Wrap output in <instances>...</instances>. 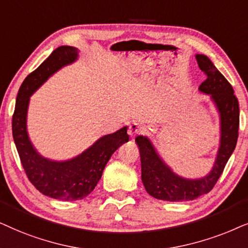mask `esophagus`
I'll return each instance as SVG.
<instances>
[{"label": "esophagus", "mask_w": 248, "mask_h": 248, "mask_svg": "<svg viewBox=\"0 0 248 248\" xmlns=\"http://www.w3.org/2000/svg\"><path fill=\"white\" fill-rule=\"evenodd\" d=\"M141 131H143V127L140 126L138 124H135V122L134 124H131L129 128H128V134H129L131 137H135L136 135L140 134Z\"/></svg>", "instance_id": "34e87169"}]
</instances>
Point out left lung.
Instances as JSON below:
<instances>
[{
    "instance_id": "1",
    "label": "left lung",
    "mask_w": 248,
    "mask_h": 248,
    "mask_svg": "<svg viewBox=\"0 0 248 248\" xmlns=\"http://www.w3.org/2000/svg\"><path fill=\"white\" fill-rule=\"evenodd\" d=\"M201 70L206 79L199 91L210 95L220 117V143L212 169L206 176L188 179L174 173L160 156L150 138L136 137L141 162V181L145 189L154 199L183 202L193 201L207 194L219 179L237 144L239 128V105L233 94L232 86L217 70L206 55L196 54Z\"/></svg>"
}]
</instances>
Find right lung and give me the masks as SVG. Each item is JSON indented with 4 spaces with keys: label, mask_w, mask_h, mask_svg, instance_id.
<instances>
[{
    "label": "right lung",
    "mask_w": 248,
    "mask_h": 248,
    "mask_svg": "<svg viewBox=\"0 0 248 248\" xmlns=\"http://www.w3.org/2000/svg\"><path fill=\"white\" fill-rule=\"evenodd\" d=\"M78 59V48L60 46L28 75L16 100L12 135L25 172L43 195L55 200L77 201L90 195L100 181L111 155L129 140L127 127L105 135L77 156L54 161L42 156L29 138L27 113L31 96L55 72Z\"/></svg>",
    "instance_id": "1"
}]
</instances>
